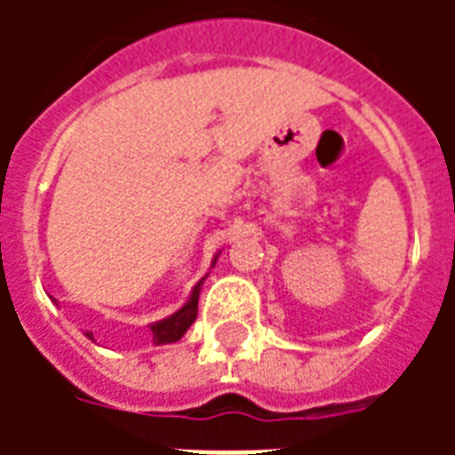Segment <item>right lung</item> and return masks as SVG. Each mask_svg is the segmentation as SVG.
<instances>
[{"label":"right lung","mask_w":455,"mask_h":455,"mask_svg":"<svg viewBox=\"0 0 455 455\" xmlns=\"http://www.w3.org/2000/svg\"><path fill=\"white\" fill-rule=\"evenodd\" d=\"M199 290H202V280H199L195 290H192V295H189L188 305L178 309L175 315H170L168 319H163V322H156V324H150V331H153V341L156 343H175L180 341L185 331H188L192 322L197 319V302H199ZM92 336V334H87Z\"/></svg>","instance_id":"add662e5"}]
</instances>
